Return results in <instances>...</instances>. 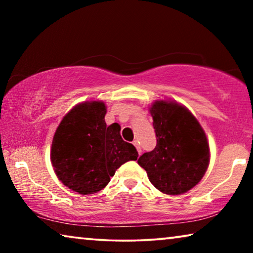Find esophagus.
Segmentation results:
<instances>
[{
  "label": "esophagus",
  "mask_w": 253,
  "mask_h": 253,
  "mask_svg": "<svg viewBox=\"0 0 253 253\" xmlns=\"http://www.w3.org/2000/svg\"><path fill=\"white\" fill-rule=\"evenodd\" d=\"M134 145H135V147L137 148V152H138V154L140 155V154H142V147H140V144H139L138 140H134Z\"/></svg>",
  "instance_id": "34e87169"
}]
</instances>
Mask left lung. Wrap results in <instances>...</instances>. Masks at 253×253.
I'll return each instance as SVG.
<instances>
[{
	"label": "left lung",
	"instance_id": "8db88e82",
	"mask_svg": "<svg viewBox=\"0 0 253 253\" xmlns=\"http://www.w3.org/2000/svg\"><path fill=\"white\" fill-rule=\"evenodd\" d=\"M149 113L157 144L137 162L157 190L169 195L185 193L208 169L207 135L191 111L176 101L156 100Z\"/></svg>",
	"mask_w": 253,
	"mask_h": 253
}]
</instances>
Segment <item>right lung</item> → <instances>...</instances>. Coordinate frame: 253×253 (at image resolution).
<instances>
[{"label": "right lung", "mask_w": 253, "mask_h": 253, "mask_svg": "<svg viewBox=\"0 0 253 253\" xmlns=\"http://www.w3.org/2000/svg\"><path fill=\"white\" fill-rule=\"evenodd\" d=\"M106 105L85 101L59 124L51 146V163L63 185L79 194H93L110 182L116 169L138 157L121 136L117 123L106 125Z\"/></svg>", "instance_id": "add662e5"}]
</instances>
